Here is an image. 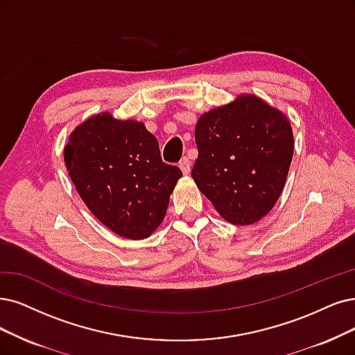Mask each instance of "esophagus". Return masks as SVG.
<instances>
[{"instance_id": "obj_1", "label": "esophagus", "mask_w": 355, "mask_h": 355, "mask_svg": "<svg viewBox=\"0 0 355 355\" xmlns=\"http://www.w3.org/2000/svg\"><path fill=\"white\" fill-rule=\"evenodd\" d=\"M180 168H181V171H182V174H189L190 173V169H191V162H190V159L189 157H182V159L180 161Z\"/></svg>"}]
</instances>
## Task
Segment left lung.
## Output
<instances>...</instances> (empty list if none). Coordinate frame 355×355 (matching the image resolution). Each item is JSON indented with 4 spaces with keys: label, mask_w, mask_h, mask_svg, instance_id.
I'll return each mask as SVG.
<instances>
[{
    "label": "left lung",
    "mask_w": 355,
    "mask_h": 355,
    "mask_svg": "<svg viewBox=\"0 0 355 355\" xmlns=\"http://www.w3.org/2000/svg\"><path fill=\"white\" fill-rule=\"evenodd\" d=\"M199 156L191 177L232 225L266 216L284 190L294 153L286 115L254 95L200 115L194 128Z\"/></svg>",
    "instance_id": "obj_1"
}]
</instances>
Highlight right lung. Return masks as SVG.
Instances as JSON below:
<instances>
[{
	"mask_svg": "<svg viewBox=\"0 0 355 355\" xmlns=\"http://www.w3.org/2000/svg\"><path fill=\"white\" fill-rule=\"evenodd\" d=\"M64 162L89 211L120 237L143 240L161 225L181 169L162 162L159 143L136 120L110 112L78 124Z\"/></svg>",
	"mask_w": 355,
	"mask_h": 355,
	"instance_id": "add662e5",
	"label": "right lung"
}]
</instances>
